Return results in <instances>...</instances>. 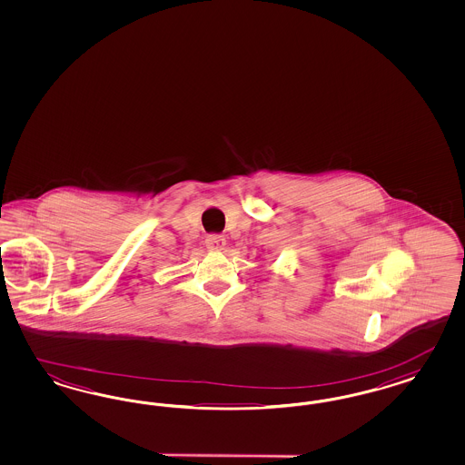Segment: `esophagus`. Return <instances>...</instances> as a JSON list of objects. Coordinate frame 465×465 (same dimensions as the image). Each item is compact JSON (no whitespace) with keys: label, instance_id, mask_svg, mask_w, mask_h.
Wrapping results in <instances>:
<instances>
[{"label":"esophagus","instance_id":"esophagus-1","mask_svg":"<svg viewBox=\"0 0 465 465\" xmlns=\"http://www.w3.org/2000/svg\"><path fill=\"white\" fill-rule=\"evenodd\" d=\"M225 240L224 236L221 234H210L207 236V248L208 250H224Z\"/></svg>","mask_w":465,"mask_h":465}]
</instances>
